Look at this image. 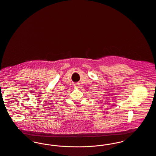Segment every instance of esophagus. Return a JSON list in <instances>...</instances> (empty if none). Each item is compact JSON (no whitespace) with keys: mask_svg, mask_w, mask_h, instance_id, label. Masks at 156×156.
I'll list each match as a JSON object with an SVG mask.
<instances>
[{"mask_svg":"<svg viewBox=\"0 0 156 156\" xmlns=\"http://www.w3.org/2000/svg\"><path fill=\"white\" fill-rule=\"evenodd\" d=\"M80 85H79L77 83H76V84H75V85H74V88L75 89H79V88H80Z\"/></svg>","mask_w":156,"mask_h":156,"instance_id":"esophagus-1","label":"esophagus"}]
</instances>
